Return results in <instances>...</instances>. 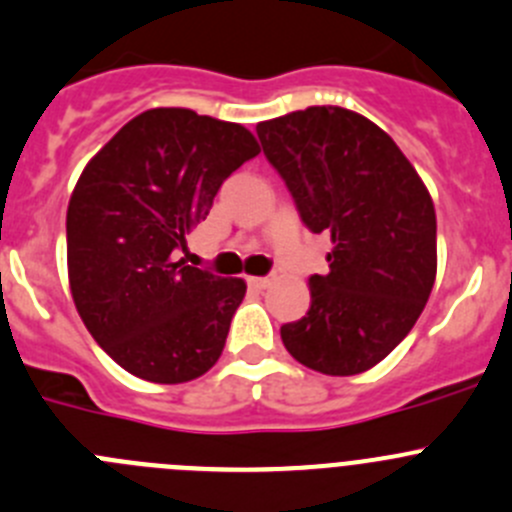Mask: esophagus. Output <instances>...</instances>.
<instances>
[{
  "label": "esophagus",
  "instance_id": "1",
  "mask_svg": "<svg viewBox=\"0 0 512 512\" xmlns=\"http://www.w3.org/2000/svg\"><path fill=\"white\" fill-rule=\"evenodd\" d=\"M272 282H275V277H250V285L257 287V290H267Z\"/></svg>",
  "mask_w": 512,
  "mask_h": 512
}]
</instances>
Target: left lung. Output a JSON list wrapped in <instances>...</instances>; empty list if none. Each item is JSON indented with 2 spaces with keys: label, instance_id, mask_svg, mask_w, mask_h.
Returning <instances> with one entry per match:
<instances>
[{
  "label": "left lung",
  "instance_id": "1",
  "mask_svg": "<svg viewBox=\"0 0 512 512\" xmlns=\"http://www.w3.org/2000/svg\"><path fill=\"white\" fill-rule=\"evenodd\" d=\"M265 157L312 232H330V272L310 310L280 327L287 352L332 377L365 372L413 330L438 272L433 197L393 137L345 107L257 124Z\"/></svg>",
  "mask_w": 512,
  "mask_h": 512
}]
</instances>
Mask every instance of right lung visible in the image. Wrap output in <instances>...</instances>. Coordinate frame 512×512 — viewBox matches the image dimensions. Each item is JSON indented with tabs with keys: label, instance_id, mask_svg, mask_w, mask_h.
<instances>
[{
	"label": "right lung",
	"instance_id": "1",
	"mask_svg": "<svg viewBox=\"0 0 512 512\" xmlns=\"http://www.w3.org/2000/svg\"><path fill=\"white\" fill-rule=\"evenodd\" d=\"M257 152L242 124L155 107L84 165L67 207L69 290L89 335L135 377L180 385L220 360L247 282L185 265L177 250Z\"/></svg>",
	"mask_w": 512,
	"mask_h": 512
}]
</instances>
